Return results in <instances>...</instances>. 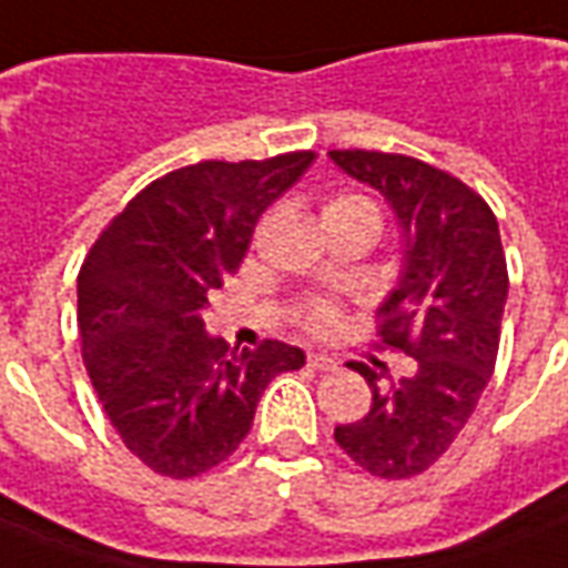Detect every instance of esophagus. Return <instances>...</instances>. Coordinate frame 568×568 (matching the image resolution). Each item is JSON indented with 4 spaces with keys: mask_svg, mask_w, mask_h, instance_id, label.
<instances>
[{
    "mask_svg": "<svg viewBox=\"0 0 568 568\" xmlns=\"http://www.w3.org/2000/svg\"><path fill=\"white\" fill-rule=\"evenodd\" d=\"M307 363L313 368H320V372H332V368H338V356H332V353H311Z\"/></svg>",
    "mask_w": 568,
    "mask_h": 568,
    "instance_id": "34e87169",
    "label": "esophagus"
}]
</instances>
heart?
Wrapping results in <instances>:
<instances>
[{"label": "heart", "mask_w": 568, "mask_h": 568, "mask_svg": "<svg viewBox=\"0 0 568 568\" xmlns=\"http://www.w3.org/2000/svg\"><path fill=\"white\" fill-rule=\"evenodd\" d=\"M344 215H372L378 221V212H375V205L363 196H351V193H344V196H335V200H328L323 205V224L328 221H335V217ZM304 320L311 328L316 332H325V328H332L335 325V311L328 307V304H313L311 311L304 313Z\"/></svg>", "instance_id": "obj_1"}]
</instances>
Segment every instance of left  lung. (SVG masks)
<instances>
[{"instance_id": "obj_1", "label": "left lung", "mask_w": 568, "mask_h": 568, "mask_svg": "<svg viewBox=\"0 0 568 568\" xmlns=\"http://www.w3.org/2000/svg\"><path fill=\"white\" fill-rule=\"evenodd\" d=\"M328 160L394 212L403 271L381 304V341L418 363L390 384L353 363L372 408L338 424L335 443L375 477H415L462 434L491 378L507 301L501 233L483 196L427 162L378 150H332Z\"/></svg>"}]
</instances>
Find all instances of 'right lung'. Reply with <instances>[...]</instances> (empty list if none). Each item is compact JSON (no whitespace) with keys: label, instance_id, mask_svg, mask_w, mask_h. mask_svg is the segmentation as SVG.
I'll return each mask as SVG.
<instances>
[{"label":"right lung","instance_id":"1","mask_svg":"<svg viewBox=\"0 0 568 568\" xmlns=\"http://www.w3.org/2000/svg\"><path fill=\"white\" fill-rule=\"evenodd\" d=\"M311 162L313 153H283L169 172L110 221L79 271L94 394L129 452L162 477H200L230 458L264 387L304 366V351L283 341L236 356L202 316L240 271L257 217Z\"/></svg>","mask_w":568,"mask_h":568}]
</instances>
